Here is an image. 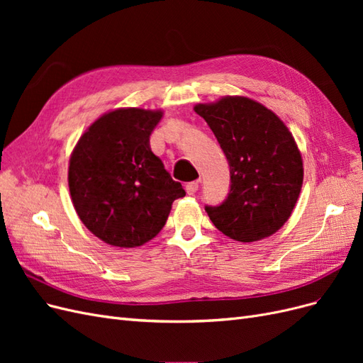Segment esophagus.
Listing matches in <instances>:
<instances>
[{
    "label": "esophagus",
    "mask_w": 363,
    "mask_h": 363,
    "mask_svg": "<svg viewBox=\"0 0 363 363\" xmlns=\"http://www.w3.org/2000/svg\"><path fill=\"white\" fill-rule=\"evenodd\" d=\"M196 191H199V182H189L186 184V192L189 195H194Z\"/></svg>",
    "instance_id": "esophagus-1"
}]
</instances>
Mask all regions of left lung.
I'll list each match as a JSON object with an SVG mask.
<instances>
[{
  "instance_id": "obj_1",
  "label": "left lung",
  "mask_w": 363,
  "mask_h": 363,
  "mask_svg": "<svg viewBox=\"0 0 363 363\" xmlns=\"http://www.w3.org/2000/svg\"><path fill=\"white\" fill-rule=\"evenodd\" d=\"M213 131L230 167V191L206 206L215 227L240 242L268 238L288 221L303 184V160L283 121L247 96L194 107Z\"/></svg>"
}]
</instances>
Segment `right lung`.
I'll list each match as a JSON object with an SVG mask.
<instances>
[{"label": "right lung", "instance_id": "right-lung-1", "mask_svg": "<svg viewBox=\"0 0 363 363\" xmlns=\"http://www.w3.org/2000/svg\"><path fill=\"white\" fill-rule=\"evenodd\" d=\"M160 111L118 108L87 128L69 159L72 204L91 232L115 247L148 242L186 195L150 148Z\"/></svg>", "mask_w": 363, "mask_h": 363}]
</instances>
